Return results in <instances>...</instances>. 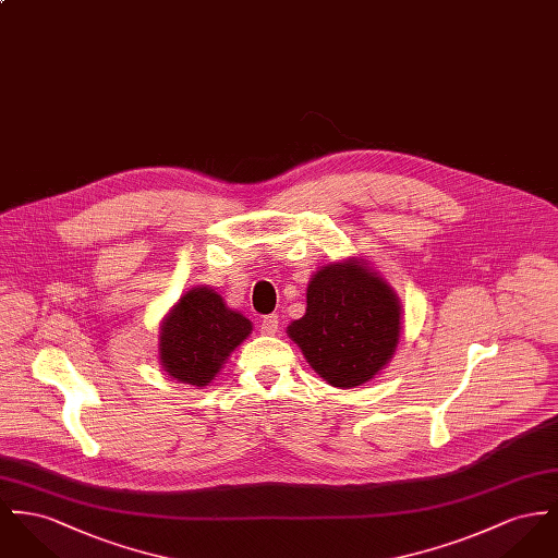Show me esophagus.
Here are the masks:
<instances>
[{
    "instance_id": "obj_1",
    "label": "esophagus",
    "mask_w": 558,
    "mask_h": 558,
    "mask_svg": "<svg viewBox=\"0 0 558 558\" xmlns=\"http://www.w3.org/2000/svg\"><path fill=\"white\" fill-rule=\"evenodd\" d=\"M278 314H267V316H263V320H260V333H265V336H274L276 331H278Z\"/></svg>"
}]
</instances>
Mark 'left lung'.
Instances as JSON below:
<instances>
[{"label": "left lung", "mask_w": 558, "mask_h": 558, "mask_svg": "<svg viewBox=\"0 0 558 558\" xmlns=\"http://www.w3.org/2000/svg\"><path fill=\"white\" fill-rule=\"evenodd\" d=\"M399 303L383 278L359 263L323 267L307 287V307L289 336L331 386L369 383L399 342Z\"/></svg>", "instance_id": "1"}]
</instances>
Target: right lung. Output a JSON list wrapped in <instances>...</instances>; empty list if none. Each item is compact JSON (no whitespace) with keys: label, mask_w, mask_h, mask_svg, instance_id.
Wrapping results in <instances>:
<instances>
[{"label":"right lung","mask_w":558,"mask_h":558,"mask_svg":"<svg viewBox=\"0 0 558 558\" xmlns=\"http://www.w3.org/2000/svg\"><path fill=\"white\" fill-rule=\"evenodd\" d=\"M253 325L208 287L182 295L161 327V365L180 383L206 386Z\"/></svg>","instance_id":"obj_1"}]
</instances>
